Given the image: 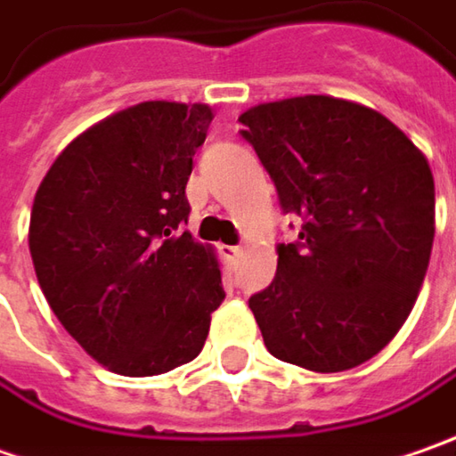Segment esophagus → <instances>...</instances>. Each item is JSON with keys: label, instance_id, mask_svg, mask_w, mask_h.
<instances>
[{"label": "esophagus", "instance_id": "34e87169", "mask_svg": "<svg viewBox=\"0 0 456 456\" xmlns=\"http://www.w3.org/2000/svg\"><path fill=\"white\" fill-rule=\"evenodd\" d=\"M222 249H224V257L227 260H237L242 255V245H224Z\"/></svg>", "mask_w": 456, "mask_h": 456}]
</instances>
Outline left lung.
<instances>
[{
    "label": "left lung",
    "mask_w": 456,
    "mask_h": 456,
    "mask_svg": "<svg viewBox=\"0 0 456 456\" xmlns=\"http://www.w3.org/2000/svg\"><path fill=\"white\" fill-rule=\"evenodd\" d=\"M286 214L273 283L249 298L267 352L311 372L375 357L403 327L434 245V175L403 129L324 94L240 114Z\"/></svg>",
    "instance_id": "obj_1"
}]
</instances>
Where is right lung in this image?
Masks as SVG:
<instances>
[{"mask_svg": "<svg viewBox=\"0 0 456 456\" xmlns=\"http://www.w3.org/2000/svg\"><path fill=\"white\" fill-rule=\"evenodd\" d=\"M208 104L142 102L91 125L53 160L30 214V255L53 314L127 378L191 362L224 301L211 245L193 240L186 183Z\"/></svg>", "mask_w": 456, "mask_h": 456, "instance_id": "add662e5", "label": "right lung"}]
</instances>
